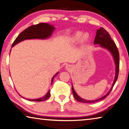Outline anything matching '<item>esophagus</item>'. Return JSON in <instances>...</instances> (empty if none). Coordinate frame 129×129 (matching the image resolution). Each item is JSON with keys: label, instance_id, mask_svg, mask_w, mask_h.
Masks as SVG:
<instances>
[{"label": "esophagus", "instance_id": "esophagus-1", "mask_svg": "<svg viewBox=\"0 0 129 129\" xmlns=\"http://www.w3.org/2000/svg\"><path fill=\"white\" fill-rule=\"evenodd\" d=\"M66 68H67V69H68V68H69V67H68V66H67V67H66Z\"/></svg>", "mask_w": 129, "mask_h": 129}]
</instances>
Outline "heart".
Wrapping results in <instances>:
<instances>
[{
  "label": "heart",
  "instance_id": "obj_1",
  "mask_svg": "<svg viewBox=\"0 0 129 129\" xmlns=\"http://www.w3.org/2000/svg\"><path fill=\"white\" fill-rule=\"evenodd\" d=\"M88 36V34L86 33H83L81 34V32L77 31L70 38V40L72 42H76L78 41L79 39H80V41L81 42H84L86 41Z\"/></svg>",
  "mask_w": 129,
  "mask_h": 129
}]
</instances>
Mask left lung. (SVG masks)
Returning a JSON list of instances; mask_svg holds the SVG:
<instances>
[{
  "label": "left lung",
  "mask_w": 129,
  "mask_h": 129,
  "mask_svg": "<svg viewBox=\"0 0 129 129\" xmlns=\"http://www.w3.org/2000/svg\"><path fill=\"white\" fill-rule=\"evenodd\" d=\"M94 44H99L100 46L103 48H106L107 49L110 51L111 53L112 56L114 57V61H115V65H116V75L115 80H114L113 84H112V87L110 89V90L109 91L105 96L102 97L100 99H98V100H95V101H87V100H84L79 97L77 93H76L72 85V89L73 94V96L77 100L78 102H83V103H95L98 101H101V100L105 99L108 95H109L110 92L111 91L112 88H113L114 84L116 83V80H117L118 75H119V51L116 47L115 42L113 40H111V37H110V34H109L106 30L103 27H101L99 30H98L96 31V35L95 36V41H94Z\"/></svg>",
  "instance_id": "obj_1"
}]
</instances>
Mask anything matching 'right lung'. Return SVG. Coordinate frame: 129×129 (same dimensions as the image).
<instances>
[{"label":"right lung","instance_id":"right-lung-1","mask_svg":"<svg viewBox=\"0 0 129 129\" xmlns=\"http://www.w3.org/2000/svg\"><path fill=\"white\" fill-rule=\"evenodd\" d=\"M54 27L53 26L50 25L49 24L41 23L36 25H33L28 27L24 30H23L21 33L18 35V36L14 41L12 47H13L16 44L19 42H21L24 40H28V39H45L50 37L52 34V32L54 30ZM11 51V50H10ZM57 73H56L52 79L51 84H52L53 81L54 80V77ZM50 90L48 92L44 97L36 99H27L29 101H35V102H42L46 101L50 97ZM23 98V97H22Z\"/></svg>","mask_w":129,"mask_h":129}]
</instances>
